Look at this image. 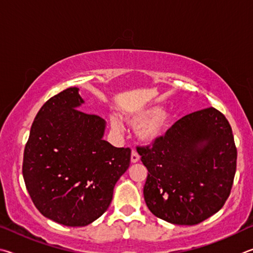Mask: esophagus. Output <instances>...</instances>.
Returning a JSON list of instances; mask_svg holds the SVG:
<instances>
[{
	"label": "esophagus",
	"mask_w": 253,
	"mask_h": 253,
	"mask_svg": "<svg viewBox=\"0 0 253 253\" xmlns=\"http://www.w3.org/2000/svg\"><path fill=\"white\" fill-rule=\"evenodd\" d=\"M139 160H140V157H139L138 152H136L135 150H132V152H131V162L132 163H136V162H139Z\"/></svg>",
	"instance_id": "esophagus-1"
}]
</instances>
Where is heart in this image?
Listing matches in <instances>:
<instances>
[{"label": "heart", "instance_id": "b5f03b06", "mask_svg": "<svg viewBox=\"0 0 253 253\" xmlns=\"http://www.w3.org/2000/svg\"><path fill=\"white\" fill-rule=\"evenodd\" d=\"M126 122L132 127H139V138L145 143H153L165 133L170 121V114L165 109H142L126 115ZM110 126L113 131L121 133L124 126L117 115L110 118Z\"/></svg>", "mask_w": 253, "mask_h": 253}]
</instances>
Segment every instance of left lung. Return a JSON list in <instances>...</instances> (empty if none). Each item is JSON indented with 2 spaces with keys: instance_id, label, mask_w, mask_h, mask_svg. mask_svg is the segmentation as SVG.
<instances>
[{
  "instance_id": "obj_1",
  "label": "left lung",
  "mask_w": 253,
  "mask_h": 253,
  "mask_svg": "<svg viewBox=\"0 0 253 253\" xmlns=\"http://www.w3.org/2000/svg\"><path fill=\"white\" fill-rule=\"evenodd\" d=\"M136 151L148 169L149 210L172 224L194 225L223 207L237 168V148L224 115L208 108L185 115L151 147Z\"/></svg>"
}]
</instances>
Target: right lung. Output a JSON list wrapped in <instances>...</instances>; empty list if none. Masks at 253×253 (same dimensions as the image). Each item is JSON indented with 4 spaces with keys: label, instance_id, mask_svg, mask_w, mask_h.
<instances>
[{
    "label": "right lung",
    "instance_id": "add662e5",
    "mask_svg": "<svg viewBox=\"0 0 253 253\" xmlns=\"http://www.w3.org/2000/svg\"><path fill=\"white\" fill-rule=\"evenodd\" d=\"M83 103L78 87L44 103L31 126L22 168L37 209L66 227H84L104 213L131 159L129 148L103 140L106 122L78 110Z\"/></svg>",
    "mask_w": 253,
    "mask_h": 253
}]
</instances>
